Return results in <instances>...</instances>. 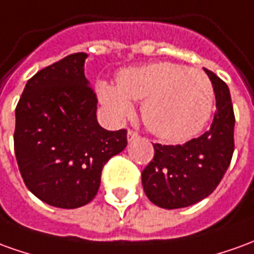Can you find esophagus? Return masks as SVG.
I'll use <instances>...</instances> for the list:
<instances>
[{"label":"esophagus","mask_w":254,"mask_h":254,"mask_svg":"<svg viewBox=\"0 0 254 254\" xmlns=\"http://www.w3.org/2000/svg\"><path fill=\"white\" fill-rule=\"evenodd\" d=\"M137 137H139V134H137V133L133 132V130H130V129L127 130V141H133V140H136Z\"/></svg>","instance_id":"obj_1"}]
</instances>
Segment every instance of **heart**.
<instances>
[{"instance_id": "heart-1", "label": "heart", "mask_w": 254, "mask_h": 254, "mask_svg": "<svg viewBox=\"0 0 254 254\" xmlns=\"http://www.w3.org/2000/svg\"><path fill=\"white\" fill-rule=\"evenodd\" d=\"M118 86L99 82L97 93L115 121L132 114L130 100H143L141 115L154 134L168 141L194 136L212 111L213 89L206 74L198 68L161 62L125 68Z\"/></svg>"}]
</instances>
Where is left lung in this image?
<instances>
[{"label":"left lung","mask_w":254,"mask_h":254,"mask_svg":"<svg viewBox=\"0 0 254 254\" xmlns=\"http://www.w3.org/2000/svg\"><path fill=\"white\" fill-rule=\"evenodd\" d=\"M216 96V113L209 130L177 145L154 144V158L141 172L148 199L164 209L194 205L213 192L234 154L235 117L224 81L205 68Z\"/></svg>","instance_id":"1"}]
</instances>
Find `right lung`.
<instances>
[{
    "label": "right lung",
    "instance_id": "obj_1",
    "mask_svg": "<svg viewBox=\"0 0 254 254\" xmlns=\"http://www.w3.org/2000/svg\"><path fill=\"white\" fill-rule=\"evenodd\" d=\"M84 52L42 68L16 106L13 141L23 182L48 205L75 209L100 187L103 166L127 147V130H106L97 97L85 78Z\"/></svg>",
    "mask_w": 254,
    "mask_h": 254
}]
</instances>
